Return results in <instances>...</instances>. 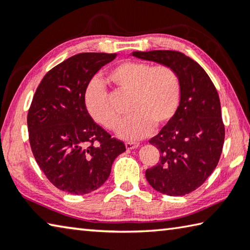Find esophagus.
I'll return each mask as SVG.
<instances>
[{
  "instance_id": "esophagus-1",
  "label": "esophagus",
  "mask_w": 250,
  "mask_h": 250,
  "mask_svg": "<svg viewBox=\"0 0 250 250\" xmlns=\"http://www.w3.org/2000/svg\"><path fill=\"white\" fill-rule=\"evenodd\" d=\"M140 146V143L138 142H126L125 143V147L128 150H132V149H137V147Z\"/></svg>"
}]
</instances>
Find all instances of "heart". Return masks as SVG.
Wrapping results in <instances>:
<instances>
[{"label":"heart","instance_id":"b5f03b06","mask_svg":"<svg viewBox=\"0 0 250 250\" xmlns=\"http://www.w3.org/2000/svg\"><path fill=\"white\" fill-rule=\"evenodd\" d=\"M108 79L118 89L130 92L128 111L131 113L117 128V134L125 140H138L151 133L153 125L170 122L179 109L181 80L167 65L151 66L146 62H124L109 71ZM92 118L107 129H115L119 120L108 103L103 83H91L84 95Z\"/></svg>","mask_w":250,"mask_h":250}]
</instances>
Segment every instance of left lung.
<instances>
[{"label":"left lung","instance_id":"left-lung-1","mask_svg":"<svg viewBox=\"0 0 250 250\" xmlns=\"http://www.w3.org/2000/svg\"><path fill=\"white\" fill-rule=\"evenodd\" d=\"M132 56L170 66L180 77L179 109L149 141L160 150V161L146 177L160 193L186 195L204 183L221 158L225 125L217 90L201 65L183 53L151 50Z\"/></svg>","mask_w":250,"mask_h":250}]
</instances>
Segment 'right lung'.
<instances>
[{
	"instance_id": "obj_1",
	"label": "right lung",
	"mask_w": 250,
	"mask_h": 250,
	"mask_svg": "<svg viewBox=\"0 0 250 250\" xmlns=\"http://www.w3.org/2000/svg\"><path fill=\"white\" fill-rule=\"evenodd\" d=\"M117 54L80 53L42 79L27 115L29 145L50 183L83 195L103 185L125 143L92 120L84 103L91 78Z\"/></svg>"
}]
</instances>
